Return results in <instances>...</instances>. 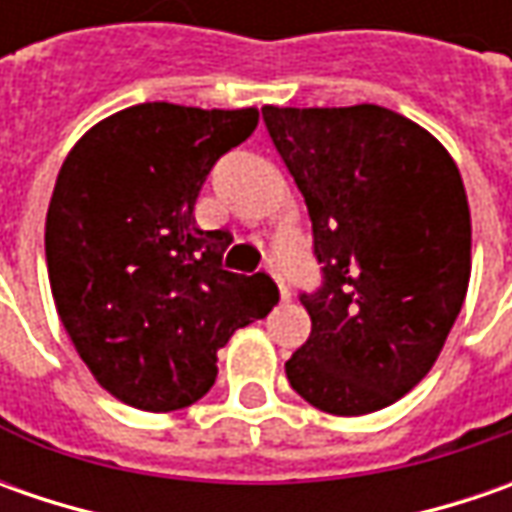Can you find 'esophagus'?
<instances>
[{"instance_id": "obj_1", "label": "esophagus", "mask_w": 512, "mask_h": 512, "mask_svg": "<svg viewBox=\"0 0 512 512\" xmlns=\"http://www.w3.org/2000/svg\"><path fill=\"white\" fill-rule=\"evenodd\" d=\"M273 279H276V285H279V299H282V302H287V299H290V290H287V285L282 282V279H279V276H276V273H273Z\"/></svg>"}]
</instances>
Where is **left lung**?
<instances>
[{
  "label": "left lung",
  "instance_id": "1",
  "mask_svg": "<svg viewBox=\"0 0 512 512\" xmlns=\"http://www.w3.org/2000/svg\"><path fill=\"white\" fill-rule=\"evenodd\" d=\"M262 116L325 265V287L302 293L310 336L287 382L333 416L382 410L430 373L464 305L462 173L433 133L382 105H265Z\"/></svg>",
  "mask_w": 512,
  "mask_h": 512
}]
</instances>
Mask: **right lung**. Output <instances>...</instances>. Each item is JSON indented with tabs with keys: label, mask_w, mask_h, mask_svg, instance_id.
I'll return each mask as SVG.
<instances>
[{
	"label": "right lung",
	"mask_w": 512,
	"mask_h": 512,
	"mask_svg": "<svg viewBox=\"0 0 512 512\" xmlns=\"http://www.w3.org/2000/svg\"><path fill=\"white\" fill-rule=\"evenodd\" d=\"M256 125V108L145 102L96 122L62 162L45 219L50 293L119 402L150 413L199 402L219 347L279 302L270 276L222 267L227 230L193 219L216 159Z\"/></svg>",
	"instance_id": "1"
}]
</instances>
